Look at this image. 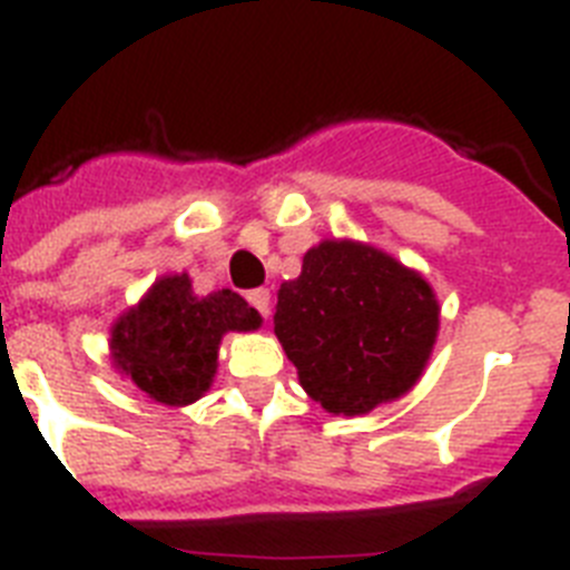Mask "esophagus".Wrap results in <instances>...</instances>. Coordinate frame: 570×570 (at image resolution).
Masks as SVG:
<instances>
[{
	"label": "esophagus",
	"instance_id": "esophagus-1",
	"mask_svg": "<svg viewBox=\"0 0 570 570\" xmlns=\"http://www.w3.org/2000/svg\"><path fill=\"white\" fill-rule=\"evenodd\" d=\"M248 302L259 311L262 316H271V291L268 288H254L248 291Z\"/></svg>",
	"mask_w": 570,
	"mask_h": 570
}]
</instances>
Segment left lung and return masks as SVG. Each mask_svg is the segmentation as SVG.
I'll list each match as a JSON object with an SVG mask.
<instances>
[{
  "label": "left lung",
  "instance_id": "1",
  "mask_svg": "<svg viewBox=\"0 0 570 570\" xmlns=\"http://www.w3.org/2000/svg\"><path fill=\"white\" fill-rule=\"evenodd\" d=\"M440 328L434 291L356 242H322L282 282L274 331L302 387L325 411L367 414L420 380Z\"/></svg>",
  "mask_w": 570,
  "mask_h": 570
}]
</instances>
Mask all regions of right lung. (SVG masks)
Returning <instances> with one entry per match:
<instances>
[{"instance_id": "add662e5", "label": "right lung", "mask_w": 570, "mask_h": 570, "mask_svg": "<svg viewBox=\"0 0 570 570\" xmlns=\"http://www.w3.org/2000/svg\"><path fill=\"white\" fill-rule=\"evenodd\" d=\"M262 316L234 291L194 296L185 274L165 276L116 322L114 360L163 405H188L210 387L216 351L228 331L259 328Z\"/></svg>"}]
</instances>
